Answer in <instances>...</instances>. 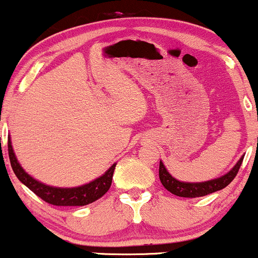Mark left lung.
<instances>
[{"label":"left lung","instance_id":"8db88e82","mask_svg":"<svg viewBox=\"0 0 258 258\" xmlns=\"http://www.w3.org/2000/svg\"><path fill=\"white\" fill-rule=\"evenodd\" d=\"M244 156H241L240 160L234 165V167L229 172H227L223 176L218 177V178L206 180V182L200 183H189V182H180V180L173 178L170 172L166 170L165 165L162 161H160L159 166V177L161 180L162 185L167 189L170 193H172L177 197L182 198H199L205 197L207 194L215 193V191L221 190V189L226 188L232 180L235 178L236 173H238L239 168L241 166V162Z\"/></svg>","mask_w":258,"mask_h":258}]
</instances>
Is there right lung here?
Listing matches in <instances>:
<instances>
[{
    "mask_svg": "<svg viewBox=\"0 0 258 258\" xmlns=\"http://www.w3.org/2000/svg\"><path fill=\"white\" fill-rule=\"evenodd\" d=\"M8 155H10L11 166L18 179L28 186L31 191H34L38 198L55 206H85L98 200L110 188L112 173L116 166V164H112V166L103 176L87 184L75 186V188H58V186H51L38 182L32 178L28 172H25L13 152L11 138H8Z\"/></svg>",
    "mask_w": 258,
    "mask_h": 258,
    "instance_id": "obj_1",
    "label": "right lung"
}]
</instances>
